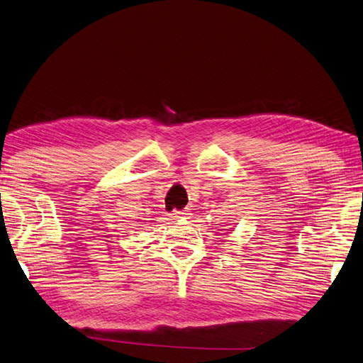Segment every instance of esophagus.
Returning a JSON list of instances; mask_svg holds the SVG:
<instances>
[{
    "instance_id": "obj_1",
    "label": "esophagus",
    "mask_w": 363,
    "mask_h": 363,
    "mask_svg": "<svg viewBox=\"0 0 363 363\" xmlns=\"http://www.w3.org/2000/svg\"><path fill=\"white\" fill-rule=\"evenodd\" d=\"M189 213L186 211V209H180V211H179V209H174V211H172V217H175V219H182V217H186Z\"/></svg>"
}]
</instances>
